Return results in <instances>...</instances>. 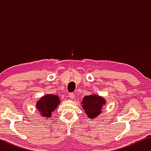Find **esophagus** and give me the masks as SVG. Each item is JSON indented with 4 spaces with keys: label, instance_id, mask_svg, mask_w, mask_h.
Wrapping results in <instances>:
<instances>
[{
    "label": "esophagus",
    "instance_id": "1",
    "mask_svg": "<svg viewBox=\"0 0 151 151\" xmlns=\"http://www.w3.org/2000/svg\"><path fill=\"white\" fill-rule=\"evenodd\" d=\"M75 94L74 93H70L69 94V98L70 99H75Z\"/></svg>",
    "mask_w": 151,
    "mask_h": 151
}]
</instances>
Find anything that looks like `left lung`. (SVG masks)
Returning a JSON list of instances; mask_svg holds the SVG:
<instances>
[{"label": "left lung", "mask_w": 151, "mask_h": 151, "mask_svg": "<svg viewBox=\"0 0 151 151\" xmlns=\"http://www.w3.org/2000/svg\"><path fill=\"white\" fill-rule=\"evenodd\" d=\"M105 103L106 101L103 97L93 94L84 97L81 106L89 119H94L101 114L102 108Z\"/></svg>", "instance_id": "8db88e82"}]
</instances>
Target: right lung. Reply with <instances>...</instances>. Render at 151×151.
<instances>
[{
	"mask_svg": "<svg viewBox=\"0 0 151 151\" xmlns=\"http://www.w3.org/2000/svg\"><path fill=\"white\" fill-rule=\"evenodd\" d=\"M60 101L57 95L47 94L41 97L36 104V106L40 114L45 119H48L52 115V112L57 109Z\"/></svg>",
	"mask_w": 151,
	"mask_h": 151,
	"instance_id": "1",
	"label": "right lung"
}]
</instances>
